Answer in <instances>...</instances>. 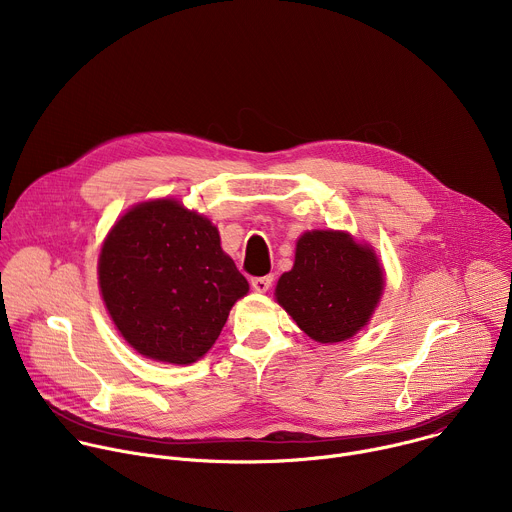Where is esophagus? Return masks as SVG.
Instances as JSON below:
<instances>
[{
	"mask_svg": "<svg viewBox=\"0 0 512 512\" xmlns=\"http://www.w3.org/2000/svg\"><path fill=\"white\" fill-rule=\"evenodd\" d=\"M273 283V275H263V277H253L251 279V287L255 291H259V294H265V291L271 287Z\"/></svg>",
	"mask_w": 512,
	"mask_h": 512,
	"instance_id": "1",
	"label": "esophagus"
}]
</instances>
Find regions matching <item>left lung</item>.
<instances>
[{"instance_id": "left-lung-1", "label": "left lung", "mask_w": 512, "mask_h": 512, "mask_svg": "<svg viewBox=\"0 0 512 512\" xmlns=\"http://www.w3.org/2000/svg\"><path fill=\"white\" fill-rule=\"evenodd\" d=\"M377 255L348 233L312 231L300 237L294 269L277 281L285 312L316 342L354 336L375 312L383 294Z\"/></svg>"}]
</instances>
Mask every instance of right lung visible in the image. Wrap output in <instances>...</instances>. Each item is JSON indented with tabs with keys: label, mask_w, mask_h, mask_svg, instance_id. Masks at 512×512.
Segmentation results:
<instances>
[{
	"label": "right lung",
	"mask_w": 512,
	"mask_h": 512,
	"mask_svg": "<svg viewBox=\"0 0 512 512\" xmlns=\"http://www.w3.org/2000/svg\"><path fill=\"white\" fill-rule=\"evenodd\" d=\"M99 285L121 336L172 364L206 354L249 291L216 227L176 200L141 202L119 218L101 249Z\"/></svg>",
	"instance_id": "obj_1"
}]
</instances>
